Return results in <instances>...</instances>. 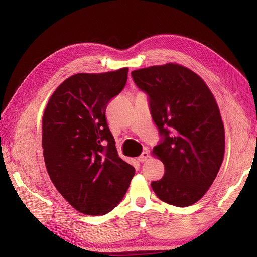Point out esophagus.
<instances>
[{"mask_svg":"<svg viewBox=\"0 0 257 257\" xmlns=\"http://www.w3.org/2000/svg\"><path fill=\"white\" fill-rule=\"evenodd\" d=\"M149 158V153H148V151H144L141 155L138 157V161L141 163H144L147 161V159Z\"/></svg>","mask_w":257,"mask_h":257,"instance_id":"esophagus-1","label":"esophagus"}]
</instances>
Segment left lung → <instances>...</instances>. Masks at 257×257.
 Returning a JSON list of instances; mask_svg holds the SVG:
<instances>
[{
    "instance_id": "obj_1",
    "label": "left lung",
    "mask_w": 257,
    "mask_h": 257,
    "mask_svg": "<svg viewBox=\"0 0 257 257\" xmlns=\"http://www.w3.org/2000/svg\"><path fill=\"white\" fill-rule=\"evenodd\" d=\"M148 95L161 141L153 154L165 167L151 188L166 204H195L213 183L222 165L225 132L214 96L200 77L168 63L131 73Z\"/></svg>"
}]
</instances>
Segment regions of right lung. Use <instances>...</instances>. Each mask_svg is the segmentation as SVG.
<instances>
[{"mask_svg": "<svg viewBox=\"0 0 257 257\" xmlns=\"http://www.w3.org/2000/svg\"><path fill=\"white\" fill-rule=\"evenodd\" d=\"M128 68L80 73L62 82L43 116V149L52 183L67 203L103 215L125 195L135 168L118 154L106 108L125 87Z\"/></svg>", "mask_w": 257, "mask_h": 257, "instance_id": "add662e5", "label": "right lung"}]
</instances>
